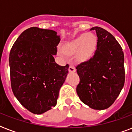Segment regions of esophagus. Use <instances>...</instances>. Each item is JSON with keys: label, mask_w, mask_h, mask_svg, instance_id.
Returning <instances> with one entry per match:
<instances>
[{"label": "esophagus", "mask_w": 132, "mask_h": 132, "mask_svg": "<svg viewBox=\"0 0 132 132\" xmlns=\"http://www.w3.org/2000/svg\"><path fill=\"white\" fill-rule=\"evenodd\" d=\"M68 70L70 72H74L76 71V68H75L73 66H69V68H68Z\"/></svg>", "instance_id": "34e87169"}]
</instances>
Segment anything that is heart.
<instances>
[{
    "label": "heart",
    "mask_w": 132,
    "mask_h": 132,
    "mask_svg": "<svg viewBox=\"0 0 132 132\" xmlns=\"http://www.w3.org/2000/svg\"><path fill=\"white\" fill-rule=\"evenodd\" d=\"M96 46V39L94 34H81L63 46L62 55H72L76 53L77 59L80 62L89 60L94 55Z\"/></svg>",
    "instance_id": "1"
}]
</instances>
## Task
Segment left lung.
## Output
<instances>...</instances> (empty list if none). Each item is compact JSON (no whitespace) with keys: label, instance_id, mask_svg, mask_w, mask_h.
Listing matches in <instances>:
<instances>
[{"label":"left lung","instance_id":"left-lung-1","mask_svg":"<svg viewBox=\"0 0 132 132\" xmlns=\"http://www.w3.org/2000/svg\"><path fill=\"white\" fill-rule=\"evenodd\" d=\"M98 38L92 57L76 67L80 81L77 93L90 108L102 110L114 103L125 84L124 54L114 36L103 28L92 27Z\"/></svg>","mask_w":132,"mask_h":132}]
</instances>
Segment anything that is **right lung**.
I'll return each instance as SVG.
<instances>
[{"label": "right lung", "instance_id": "add662e5", "mask_svg": "<svg viewBox=\"0 0 132 132\" xmlns=\"http://www.w3.org/2000/svg\"><path fill=\"white\" fill-rule=\"evenodd\" d=\"M60 36L53 30L31 27L15 40L9 53L11 89L22 106L41 114L57 104L59 91L66 80L68 64L58 65Z\"/></svg>", "mask_w": 132, "mask_h": 132}]
</instances>
